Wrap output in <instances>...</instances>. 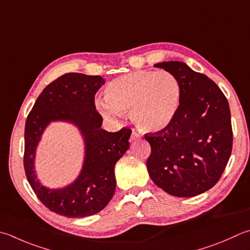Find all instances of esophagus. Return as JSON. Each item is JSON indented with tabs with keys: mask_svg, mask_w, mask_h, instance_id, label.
Listing matches in <instances>:
<instances>
[{
	"mask_svg": "<svg viewBox=\"0 0 250 250\" xmlns=\"http://www.w3.org/2000/svg\"><path fill=\"white\" fill-rule=\"evenodd\" d=\"M139 137H140L139 134L136 133V131H133V133H131L130 138H129V141H130V143H134V141H135L136 139H138Z\"/></svg>",
	"mask_w": 250,
	"mask_h": 250,
	"instance_id": "esophagus-1",
	"label": "esophagus"
}]
</instances>
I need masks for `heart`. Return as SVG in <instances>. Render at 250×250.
Listing matches in <instances>:
<instances>
[{"instance_id":"1","label":"heart","mask_w":250,"mask_h":250,"mask_svg":"<svg viewBox=\"0 0 250 250\" xmlns=\"http://www.w3.org/2000/svg\"><path fill=\"white\" fill-rule=\"evenodd\" d=\"M103 115L130 113L131 121L146 133L168 128L180 110L182 89L173 74L161 70H137L111 81L103 90Z\"/></svg>"}]
</instances>
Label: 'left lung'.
Returning a JSON list of instances; mask_svg holds the SVG:
<instances>
[{"instance_id": "8db88e82", "label": "left lung", "mask_w": 250, "mask_h": 250, "mask_svg": "<svg viewBox=\"0 0 250 250\" xmlns=\"http://www.w3.org/2000/svg\"><path fill=\"white\" fill-rule=\"evenodd\" d=\"M154 67L178 79L182 100L168 128L145 135L151 146L148 173L155 185L169 195H200L218 183L232 152L229 102L214 82L186 63L169 61Z\"/></svg>"}]
</instances>
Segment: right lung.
Segmentation results:
<instances>
[{
	"label": "right lung",
	"instance_id": "right-lung-1",
	"mask_svg": "<svg viewBox=\"0 0 250 250\" xmlns=\"http://www.w3.org/2000/svg\"><path fill=\"white\" fill-rule=\"evenodd\" d=\"M103 83L100 76L64 74L43 89L26 121L23 167L27 180L46 208L67 218H84L105 208L115 191V164L129 148V128L116 133L101 128L102 116L96 110L95 95ZM52 121L76 125L85 144L80 175L72 184L55 190L42 186L34 169L36 147Z\"/></svg>",
	"mask_w": 250,
	"mask_h": 250
}]
</instances>
